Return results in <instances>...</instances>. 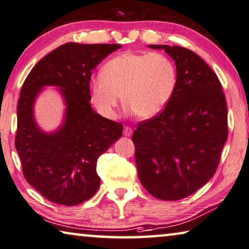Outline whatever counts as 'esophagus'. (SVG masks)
Instances as JSON below:
<instances>
[{"label": "esophagus", "instance_id": "esophagus-1", "mask_svg": "<svg viewBox=\"0 0 249 249\" xmlns=\"http://www.w3.org/2000/svg\"><path fill=\"white\" fill-rule=\"evenodd\" d=\"M123 134L125 136H127V138H129V136H132V134H133V129L131 127H128V126H125Z\"/></svg>", "mask_w": 249, "mask_h": 249}]
</instances>
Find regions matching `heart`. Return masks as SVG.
I'll use <instances>...</instances> for the list:
<instances>
[{
  "label": "heart",
  "mask_w": 249,
  "mask_h": 249,
  "mask_svg": "<svg viewBox=\"0 0 249 249\" xmlns=\"http://www.w3.org/2000/svg\"><path fill=\"white\" fill-rule=\"evenodd\" d=\"M176 80V68L167 55L125 52L110 58L101 75L91 80V101L104 117L115 118L123 98L128 111L148 120L169 103Z\"/></svg>",
  "instance_id": "obj_1"
}]
</instances>
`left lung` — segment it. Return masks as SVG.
Here are the masks:
<instances>
[{
	"label": "left lung",
	"instance_id": "1",
	"mask_svg": "<svg viewBox=\"0 0 249 249\" xmlns=\"http://www.w3.org/2000/svg\"><path fill=\"white\" fill-rule=\"evenodd\" d=\"M149 47L174 59L177 80L164 109L133 133L136 168L150 194L177 201L214 175L228 138V110L218 76L198 55L179 46Z\"/></svg>",
	"mask_w": 249,
	"mask_h": 249
}]
</instances>
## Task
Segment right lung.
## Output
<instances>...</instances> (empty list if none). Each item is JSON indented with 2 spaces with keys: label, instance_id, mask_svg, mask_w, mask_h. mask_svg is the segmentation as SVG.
I'll return each instance as SVG.
<instances>
[{
  "label": "right lung",
  "instance_id": "1",
  "mask_svg": "<svg viewBox=\"0 0 249 249\" xmlns=\"http://www.w3.org/2000/svg\"><path fill=\"white\" fill-rule=\"evenodd\" d=\"M118 44L62 45L40 59L24 80L17 107L16 149L24 178L56 204L73 206L96 194L98 158L122 136L123 125L90 105V79ZM46 86H55L66 109L62 124L45 132L34 118V104Z\"/></svg>",
  "mask_w": 249,
  "mask_h": 249
}]
</instances>
